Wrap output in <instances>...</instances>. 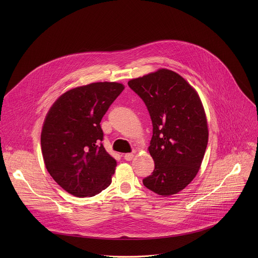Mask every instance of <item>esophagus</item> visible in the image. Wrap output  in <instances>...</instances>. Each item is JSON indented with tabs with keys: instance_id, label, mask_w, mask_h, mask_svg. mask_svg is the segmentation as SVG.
Listing matches in <instances>:
<instances>
[{
	"instance_id": "34e87169",
	"label": "esophagus",
	"mask_w": 258,
	"mask_h": 258,
	"mask_svg": "<svg viewBox=\"0 0 258 258\" xmlns=\"http://www.w3.org/2000/svg\"><path fill=\"white\" fill-rule=\"evenodd\" d=\"M133 158H134V154L133 153H128V154L124 155V159L126 161H131Z\"/></svg>"
}]
</instances>
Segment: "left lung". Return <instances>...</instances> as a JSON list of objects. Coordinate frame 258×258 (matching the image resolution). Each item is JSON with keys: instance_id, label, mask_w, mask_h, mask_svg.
Instances as JSON below:
<instances>
[{"instance_id": "1", "label": "left lung", "mask_w": 258, "mask_h": 258, "mask_svg": "<svg viewBox=\"0 0 258 258\" xmlns=\"http://www.w3.org/2000/svg\"><path fill=\"white\" fill-rule=\"evenodd\" d=\"M128 85L144 101L153 125L148 149L155 169L143 184L160 196L175 195L197 176L208 145L200 96L180 74L166 69L131 79Z\"/></svg>"}]
</instances>
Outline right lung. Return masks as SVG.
Segmentation results:
<instances>
[{
    "label": "right lung",
    "mask_w": 258,
    "mask_h": 258,
    "mask_svg": "<svg viewBox=\"0 0 258 258\" xmlns=\"http://www.w3.org/2000/svg\"><path fill=\"white\" fill-rule=\"evenodd\" d=\"M123 89V84L107 81L75 87L45 116L40 135L45 168L73 196L93 197L111 184L117 163L101 143L100 122Z\"/></svg>",
    "instance_id": "right-lung-1"
}]
</instances>
